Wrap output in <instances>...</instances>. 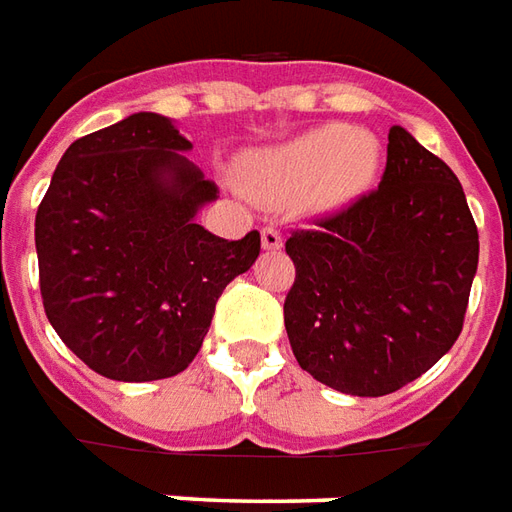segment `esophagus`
<instances>
[{"mask_svg": "<svg viewBox=\"0 0 512 512\" xmlns=\"http://www.w3.org/2000/svg\"><path fill=\"white\" fill-rule=\"evenodd\" d=\"M262 245L267 250H278V248H284V237H281V231L273 226H267L262 231Z\"/></svg>", "mask_w": 512, "mask_h": 512, "instance_id": "1", "label": "esophagus"}]
</instances>
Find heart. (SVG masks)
<instances>
[{"label": "heart", "mask_w": 512, "mask_h": 512, "mask_svg": "<svg viewBox=\"0 0 512 512\" xmlns=\"http://www.w3.org/2000/svg\"><path fill=\"white\" fill-rule=\"evenodd\" d=\"M380 165L375 134L325 123L297 134L281 146L250 154L242 168V187L273 204L306 198L317 209L339 206L364 192Z\"/></svg>", "instance_id": "b5f03b06"}]
</instances>
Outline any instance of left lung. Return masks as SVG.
Here are the masks:
<instances>
[{"label":"left lung","mask_w":512,"mask_h":512,"mask_svg":"<svg viewBox=\"0 0 512 512\" xmlns=\"http://www.w3.org/2000/svg\"><path fill=\"white\" fill-rule=\"evenodd\" d=\"M284 325L297 364L353 397L424 375L463 331L480 237L458 176L391 126L375 190L286 239Z\"/></svg>","instance_id":"left-lung-1"}]
</instances>
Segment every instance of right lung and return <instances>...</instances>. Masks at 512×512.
Returning a JSON list of instances; mask_svg holds the SVG:
<instances>
[{
    "mask_svg": "<svg viewBox=\"0 0 512 512\" xmlns=\"http://www.w3.org/2000/svg\"><path fill=\"white\" fill-rule=\"evenodd\" d=\"M157 112L74 140L35 215L46 317L65 347L110 380L173 378L198 355L217 297L250 270L259 231L215 237L195 223L215 181Z\"/></svg>",
    "mask_w": 512,
    "mask_h": 512,
    "instance_id": "obj_1",
    "label": "right lung"
}]
</instances>
